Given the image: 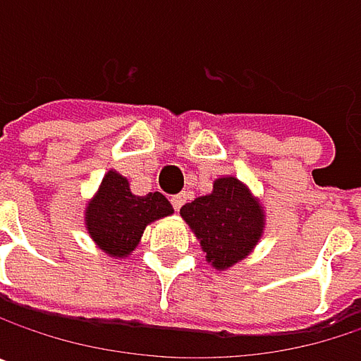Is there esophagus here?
Instances as JSON below:
<instances>
[{
	"label": "esophagus",
	"mask_w": 361,
	"mask_h": 361,
	"mask_svg": "<svg viewBox=\"0 0 361 361\" xmlns=\"http://www.w3.org/2000/svg\"><path fill=\"white\" fill-rule=\"evenodd\" d=\"M188 200V194L185 192H181V194H176V196H171V204H173V209L176 211H180L181 209V204Z\"/></svg>",
	"instance_id": "obj_1"
}]
</instances>
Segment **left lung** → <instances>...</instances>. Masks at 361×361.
Wrapping results in <instances>:
<instances>
[{"label":"left lung","mask_w":361,"mask_h":361,"mask_svg":"<svg viewBox=\"0 0 361 361\" xmlns=\"http://www.w3.org/2000/svg\"><path fill=\"white\" fill-rule=\"evenodd\" d=\"M180 215L198 238L207 263L217 271L247 259L265 230L261 200L234 176L217 178L213 190L185 202Z\"/></svg>","instance_id":"left-lung-1"}]
</instances>
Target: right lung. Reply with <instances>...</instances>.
<instances>
[{
  "label": "right lung",
  "instance_id": "right-lung-1",
  "mask_svg": "<svg viewBox=\"0 0 361 361\" xmlns=\"http://www.w3.org/2000/svg\"><path fill=\"white\" fill-rule=\"evenodd\" d=\"M171 213L173 207L161 192L137 196L127 178L110 169L85 204V228L100 251L125 259L140 245L146 226Z\"/></svg>",
  "mask_w": 361,
  "mask_h": 361
}]
</instances>
